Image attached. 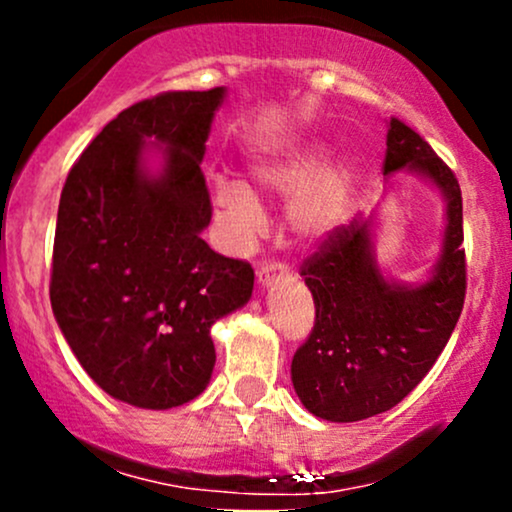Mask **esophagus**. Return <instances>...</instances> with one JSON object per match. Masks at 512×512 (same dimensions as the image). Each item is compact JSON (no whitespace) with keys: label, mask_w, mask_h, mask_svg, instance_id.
Segmentation results:
<instances>
[{"label":"esophagus","mask_w":512,"mask_h":512,"mask_svg":"<svg viewBox=\"0 0 512 512\" xmlns=\"http://www.w3.org/2000/svg\"><path fill=\"white\" fill-rule=\"evenodd\" d=\"M286 272V264L279 262V260H269V262H262L260 267H257V281L260 284H272L274 276L284 274Z\"/></svg>","instance_id":"1"}]
</instances>
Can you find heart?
<instances>
[{"mask_svg": "<svg viewBox=\"0 0 512 512\" xmlns=\"http://www.w3.org/2000/svg\"><path fill=\"white\" fill-rule=\"evenodd\" d=\"M257 180L269 195L296 197L289 221L305 238H320L344 221L351 204L349 168L334 163L320 144H301L284 154L267 158L255 168ZM214 204L233 240H250L262 226V207L245 182L233 178L214 180Z\"/></svg>", "mask_w": 512, "mask_h": 512, "instance_id": "b5f03b06", "label": "heart"}]
</instances>
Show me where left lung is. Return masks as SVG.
<instances>
[{
  "mask_svg": "<svg viewBox=\"0 0 512 512\" xmlns=\"http://www.w3.org/2000/svg\"><path fill=\"white\" fill-rule=\"evenodd\" d=\"M411 166L448 197V231L436 274L419 289L387 284L368 255V221L332 228L298 272L315 301V325L298 346L291 380L310 414L361 421L402 402L438 361L467 293L462 190L424 137L390 117L383 175Z\"/></svg>",
  "mask_w": 512,
  "mask_h": 512,
  "instance_id": "1",
  "label": "left lung"
}]
</instances>
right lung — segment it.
<instances>
[{"label": "right lung", "instance_id": "right-lung-1", "mask_svg": "<svg viewBox=\"0 0 512 512\" xmlns=\"http://www.w3.org/2000/svg\"><path fill=\"white\" fill-rule=\"evenodd\" d=\"M223 88L129 105L76 158L62 187L50 303L84 370L120 402L170 409L214 370L211 325L248 303L250 262L199 238L211 221L204 142ZM146 138L169 146L161 179L141 173Z\"/></svg>", "mask_w": 512, "mask_h": 512}]
</instances>
